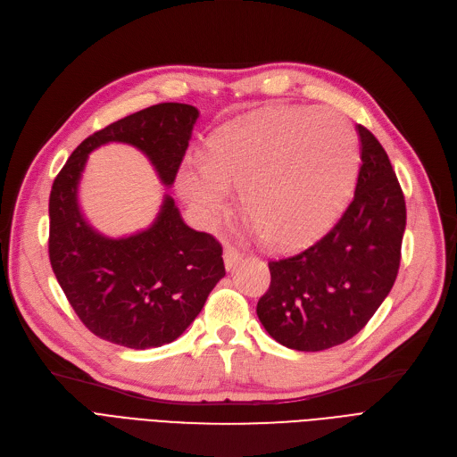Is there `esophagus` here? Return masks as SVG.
I'll return each mask as SVG.
<instances>
[{
	"label": "esophagus",
	"mask_w": 457,
	"mask_h": 457,
	"mask_svg": "<svg viewBox=\"0 0 457 457\" xmlns=\"http://www.w3.org/2000/svg\"><path fill=\"white\" fill-rule=\"evenodd\" d=\"M241 260H243L241 252H237L235 248H226L224 250V265H226L228 270H231L237 263H241Z\"/></svg>",
	"instance_id": "obj_1"
}]
</instances>
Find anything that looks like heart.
<instances>
[{"label": "heart", "mask_w": 457, "mask_h": 457, "mask_svg": "<svg viewBox=\"0 0 457 457\" xmlns=\"http://www.w3.org/2000/svg\"><path fill=\"white\" fill-rule=\"evenodd\" d=\"M359 142L332 110L274 108L216 130L205 164L188 162L177 187L195 216L211 222L241 192L246 216L278 250L323 237L351 200Z\"/></svg>", "instance_id": "1"}]
</instances>
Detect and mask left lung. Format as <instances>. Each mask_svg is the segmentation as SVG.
<instances>
[{
  "label": "left lung",
  "instance_id": "1",
  "mask_svg": "<svg viewBox=\"0 0 457 457\" xmlns=\"http://www.w3.org/2000/svg\"><path fill=\"white\" fill-rule=\"evenodd\" d=\"M361 171L354 197L321 241L270 262V286L257 317L272 338L295 351H323L359 334L390 293L400 269L405 200L388 154L356 125Z\"/></svg>",
  "mask_w": 457,
  "mask_h": 457
}]
</instances>
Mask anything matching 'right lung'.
Returning a JSON list of instances; mask_svg holds the SVG:
<instances>
[{
  "mask_svg": "<svg viewBox=\"0 0 457 457\" xmlns=\"http://www.w3.org/2000/svg\"><path fill=\"white\" fill-rule=\"evenodd\" d=\"M197 117L190 104L162 103L119 119L86 137L52 185L54 274L76 315L106 342L130 349L171 344L202 312L226 269L220 243L188 228L170 194L147 229L119 239L98 233L78 204L87 156L112 142L129 144L171 187Z\"/></svg>",
  "mask_w": 457,
  "mask_h": 457,
  "instance_id": "obj_1",
  "label": "right lung"
}]
</instances>
